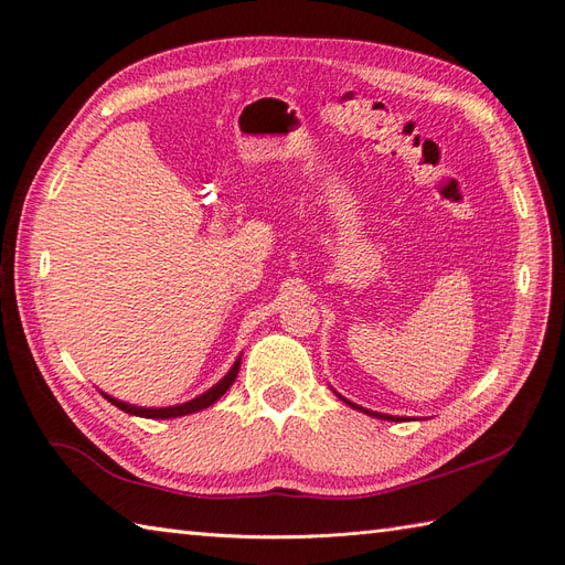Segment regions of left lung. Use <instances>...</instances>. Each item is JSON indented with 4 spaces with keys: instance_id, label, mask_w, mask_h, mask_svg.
Returning a JSON list of instances; mask_svg holds the SVG:
<instances>
[{
    "instance_id": "obj_1",
    "label": "left lung",
    "mask_w": 565,
    "mask_h": 565,
    "mask_svg": "<svg viewBox=\"0 0 565 565\" xmlns=\"http://www.w3.org/2000/svg\"><path fill=\"white\" fill-rule=\"evenodd\" d=\"M337 396H339V393H337ZM341 398V396H339ZM341 401H344L347 405H351L353 409H361V413H365V415H370V417H377V419H391V422H398L401 417H391V415H382V413H372V409H365V407H361V405H355V403H351V401H347V398H341Z\"/></svg>"
}]
</instances>
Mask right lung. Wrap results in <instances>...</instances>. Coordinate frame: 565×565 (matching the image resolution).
Segmentation results:
<instances>
[{
  "mask_svg": "<svg viewBox=\"0 0 565 565\" xmlns=\"http://www.w3.org/2000/svg\"><path fill=\"white\" fill-rule=\"evenodd\" d=\"M237 372H241V358L233 363V367L228 370V374L221 382H216L210 391H204L202 396L188 401V403H181V405H172V407H139V405H129V403H122L117 401L113 396H108V393H104V398H108L115 407L125 409V413L129 415H136V417H146V419H172V417H183V415H191V413H198V409H204L210 407L212 403H216L224 393L231 388V384L235 382Z\"/></svg>",
  "mask_w": 565,
  "mask_h": 565,
  "instance_id": "obj_1",
  "label": "right lung"
}]
</instances>
